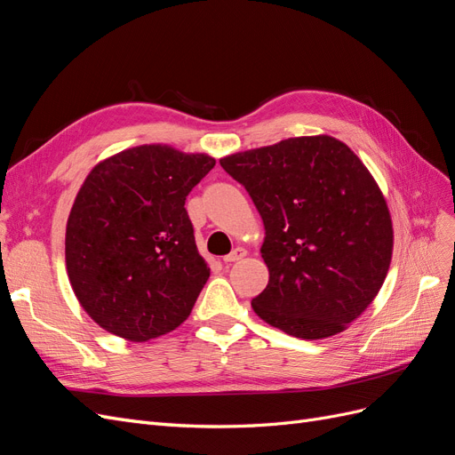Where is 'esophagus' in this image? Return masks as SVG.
Segmentation results:
<instances>
[{"instance_id": "1", "label": "esophagus", "mask_w": 455, "mask_h": 455, "mask_svg": "<svg viewBox=\"0 0 455 455\" xmlns=\"http://www.w3.org/2000/svg\"><path fill=\"white\" fill-rule=\"evenodd\" d=\"M244 256H246V251L241 249V246H237L235 251H231L228 256H224V261H226V264H231V261H239Z\"/></svg>"}]
</instances>
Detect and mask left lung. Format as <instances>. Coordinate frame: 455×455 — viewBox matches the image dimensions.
I'll return each instance as SVG.
<instances>
[{
	"instance_id": "left-lung-1",
	"label": "left lung",
	"mask_w": 455,
	"mask_h": 455,
	"mask_svg": "<svg viewBox=\"0 0 455 455\" xmlns=\"http://www.w3.org/2000/svg\"><path fill=\"white\" fill-rule=\"evenodd\" d=\"M264 220L261 321L301 339L330 338L359 316L387 277L393 222L379 186L351 148L298 136L220 159Z\"/></svg>"
}]
</instances>
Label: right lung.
I'll list each match as a JSON object with an SVG mask.
<instances>
[{
  "mask_svg": "<svg viewBox=\"0 0 455 455\" xmlns=\"http://www.w3.org/2000/svg\"><path fill=\"white\" fill-rule=\"evenodd\" d=\"M216 161L146 144L100 161L66 226V269L81 307L108 332L148 341L180 326L211 269L186 197Z\"/></svg>",
  "mask_w": 455,
  "mask_h": 455,
  "instance_id": "1",
  "label": "right lung"
}]
</instances>
